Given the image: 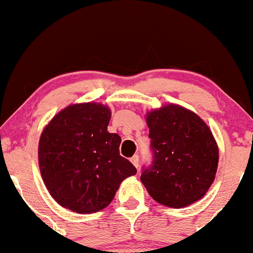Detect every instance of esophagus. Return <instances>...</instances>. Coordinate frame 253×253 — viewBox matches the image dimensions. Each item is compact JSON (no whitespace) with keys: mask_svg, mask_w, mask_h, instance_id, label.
<instances>
[{"mask_svg":"<svg viewBox=\"0 0 253 253\" xmlns=\"http://www.w3.org/2000/svg\"><path fill=\"white\" fill-rule=\"evenodd\" d=\"M130 162L132 163V165H134V167L136 168V169H138V156L132 157V158L130 159Z\"/></svg>","mask_w":253,"mask_h":253,"instance_id":"1","label":"esophagus"}]
</instances>
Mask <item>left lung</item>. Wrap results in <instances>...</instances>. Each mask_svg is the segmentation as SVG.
<instances>
[{
  "instance_id": "obj_1",
  "label": "left lung",
  "mask_w": 253,
  "mask_h": 253,
  "mask_svg": "<svg viewBox=\"0 0 253 253\" xmlns=\"http://www.w3.org/2000/svg\"><path fill=\"white\" fill-rule=\"evenodd\" d=\"M152 167L141 182L157 203L173 209L200 200L213 183L218 146L208 124L197 113L167 104L146 113Z\"/></svg>"
}]
</instances>
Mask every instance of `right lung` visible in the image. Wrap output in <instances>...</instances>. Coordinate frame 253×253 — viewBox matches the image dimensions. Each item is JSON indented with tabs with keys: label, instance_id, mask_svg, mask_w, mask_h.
I'll return each mask as SVG.
<instances>
[{
	"label": "right lung",
	"instance_id": "1",
	"mask_svg": "<svg viewBox=\"0 0 253 253\" xmlns=\"http://www.w3.org/2000/svg\"><path fill=\"white\" fill-rule=\"evenodd\" d=\"M108 106L82 102L65 107L43 129L39 142L41 176L59 205L77 213L108 206L122 181L136 168L119 154L122 138L107 131Z\"/></svg>",
	"mask_w": 253,
	"mask_h": 253
}]
</instances>
